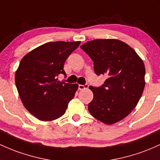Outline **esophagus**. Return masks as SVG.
<instances>
[{
	"instance_id": "34e87169",
	"label": "esophagus",
	"mask_w": 160,
	"mask_h": 160,
	"mask_svg": "<svg viewBox=\"0 0 160 160\" xmlns=\"http://www.w3.org/2000/svg\"><path fill=\"white\" fill-rule=\"evenodd\" d=\"M88 87H89L88 84H84V85H79L78 86V89H80V90H82V89H87Z\"/></svg>"
}]
</instances>
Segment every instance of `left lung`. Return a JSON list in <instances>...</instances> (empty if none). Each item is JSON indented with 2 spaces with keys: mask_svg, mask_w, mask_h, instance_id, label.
Segmentation results:
<instances>
[{
  "mask_svg": "<svg viewBox=\"0 0 160 160\" xmlns=\"http://www.w3.org/2000/svg\"><path fill=\"white\" fill-rule=\"evenodd\" d=\"M93 61L96 75H106L100 87L90 86L88 110L106 124L122 120L136 107L145 86V67L132 48L117 39H96L80 46Z\"/></svg>",
  "mask_w": 160,
  "mask_h": 160,
  "instance_id": "obj_1",
  "label": "left lung"
}]
</instances>
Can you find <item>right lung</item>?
<instances>
[{
	"label": "right lung",
	"instance_id": "obj_1",
	"mask_svg": "<svg viewBox=\"0 0 160 160\" xmlns=\"http://www.w3.org/2000/svg\"><path fill=\"white\" fill-rule=\"evenodd\" d=\"M80 42H53L26 54L15 74V83L23 106L41 121H52L65 113L74 97L77 83L58 81L66 73L64 64Z\"/></svg>",
	"mask_w": 160,
	"mask_h": 160
}]
</instances>
